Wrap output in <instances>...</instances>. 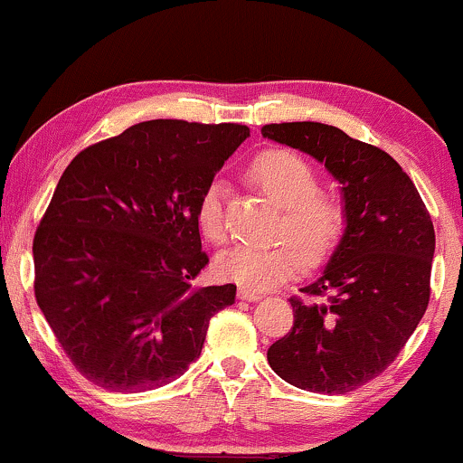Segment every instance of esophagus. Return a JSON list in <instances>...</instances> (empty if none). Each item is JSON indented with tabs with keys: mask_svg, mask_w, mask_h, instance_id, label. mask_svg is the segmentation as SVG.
<instances>
[{
	"mask_svg": "<svg viewBox=\"0 0 463 463\" xmlns=\"http://www.w3.org/2000/svg\"><path fill=\"white\" fill-rule=\"evenodd\" d=\"M237 296H239V298H241V300H248V302H254V300H261V298H263V296L259 294V291L248 289V287H239Z\"/></svg>",
	"mask_w": 463,
	"mask_h": 463,
	"instance_id": "obj_1",
	"label": "esophagus"
}]
</instances>
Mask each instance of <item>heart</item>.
I'll return each mask as SVG.
<instances>
[{
    "label": "heart",
    "mask_w": 463,
    "mask_h": 463,
    "mask_svg": "<svg viewBox=\"0 0 463 463\" xmlns=\"http://www.w3.org/2000/svg\"><path fill=\"white\" fill-rule=\"evenodd\" d=\"M252 178L268 195L285 206L280 235L290 239L254 246L237 243L217 259V272L248 289H272L291 279L302 263L326 261L346 231V206L335 194L316 189V167L289 150H268L254 158ZM226 183L215 178L206 184L195 204V220L209 241H224Z\"/></svg>",
    "instance_id": "1"
}]
</instances>
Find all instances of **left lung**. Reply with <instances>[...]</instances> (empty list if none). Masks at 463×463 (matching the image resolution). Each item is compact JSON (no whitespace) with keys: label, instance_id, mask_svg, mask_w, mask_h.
I'll return each mask as SVG.
<instances>
[{"label":"left lung","instance_id":"1","mask_svg":"<svg viewBox=\"0 0 463 463\" xmlns=\"http://www.w3.org/2000/svg\"><path fill=\"white\" fill-rule=\"evenodd\" d=\"M265 139L309 154L342 184L346 231L326 268L291 298L294 326L268 350L280 379L346 394L405 346L431 296L435 231L416 184L390 154L317 121L268 124Z\"/></svg>","mask_w":463,"mask_h":463}]
</instances>
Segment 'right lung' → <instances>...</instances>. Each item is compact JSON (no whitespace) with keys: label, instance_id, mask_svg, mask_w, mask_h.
I'll list each match as a JSON object with an SVG mask.
<instances>
[{"label":"right lung","instance_id":"1","mask_svg":"<svg viewBox=\"0 0 463 463\" xmlns=\"http://www.w3.org/2000/svg\"><path fill=\"white\" fill-rule=\"evenodd\" d=\"M248 126L152 119L69 163L34 235V296L89 381L146 392L200 357L235 285L200 287L195 204Z\"/></svg>","mask_w":463,"mask_h":463}]
</instances>
